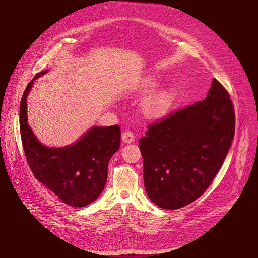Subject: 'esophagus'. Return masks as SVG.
I'll return each mask as SVG.
<instances>
[{"label": "esophagus", "instance_id": "esophagus-1", "mask_svg": "<svg viewBox=\"0 0 258 258\" xmlns=\"http://www.w3.org/2000/svg\"><path fill=\"white\" fill-rule=\"evenodd\" d=\"M121 139H122V141H123L124 143L130 144V143H132V142L135 141V136H134L133 132H131V131H125V132L122 133Z\"/></svg>", "mask_w": 258, "mask_h": 258}]
</instances>
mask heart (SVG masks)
<instances>
[{"label": "heart", "mask_w": 258, "mask_h": 258, "mask_svg": "<svg viewBox=\"0 0 258 258\" xmlns=\"http://www.w3.org/2000/svg\"><path fill=\"white\" fill-rule=\"evenodd\" d=\"M156 87V84L152 81L147 82L143 86V90L145 92H150ZM172 103V94L169 91H161L156 93L149 98H147L144 102L145 111L152 115L159 116L164 114Z\"/></svg>", "instance_id": "heart-1"}]
</instances>
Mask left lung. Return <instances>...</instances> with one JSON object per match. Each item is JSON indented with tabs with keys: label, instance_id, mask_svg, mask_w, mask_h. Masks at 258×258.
<instances>
[{
	"label": "left lung",
	"instance_id": "obj_1",
	"mask_svg": "<svg viewBox=\"0 0 258 258\" xmlns=\"http://www.w3.org/2000/svg\"><path fill=\"white\" fill-rule=\"evenodd\" d=\"M234 134L230 94L215 79L203 101L151 123L139 141L150 200L177 209L198 199L222 167Z\"/></svg>",
	"mask_w": 258,
	"mask_h": 258
}]
</instances>
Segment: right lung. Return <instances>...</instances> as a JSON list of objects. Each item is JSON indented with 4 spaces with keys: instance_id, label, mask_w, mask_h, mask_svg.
<instances>
[{
    "instance_id": "add662e5",
    "label": "right lung",
    "mask_w": 258,
    "mask_h": 258,
    "mask_svg": "<svg viewBox=\"0 0 258 258\" xmlns=\"http://www.w3.org/2000/svg\"><path fill=\"white\" fill-rule=\"evenodd\" d=\"M36 75L27 85L19 111L20 135L26 161L36 179L73 207H83L104 190L108 162L120 146V126H94L73 145L49 148L35 138L27 123L26 97Z\"/></svg>"
}]
</instances>
